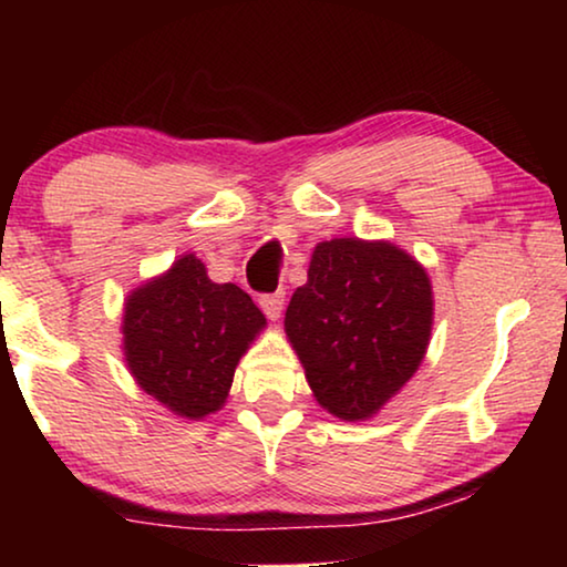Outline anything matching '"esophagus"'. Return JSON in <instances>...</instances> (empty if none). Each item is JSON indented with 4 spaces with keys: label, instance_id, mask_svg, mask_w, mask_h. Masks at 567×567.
<instances>
[{
    "label": "esophagus",
    "instance_id": "1",
    "mask_svg": "<svg viewBox=\"0 0 567 567\" xmlns=\"http://www.w3.org/2000/svg\"><path fill=\"white\" fill-rule=\"evenodd\" d=\"M260 309L266 312L268 320H278V317H281V309H284V291L266 293V297H260Z\"/></svg>",
    "mask_w": 567,
    "mask_h": 567
}]
</instances>
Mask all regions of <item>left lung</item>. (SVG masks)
<instances>
[{"label": "left lung", "mask_w": 567, "mask_h": 567, "mask_svg": "<svg viewBox=\"0 0 567 567\" xmlns=\"http://www.w3.org/2000/svg\"><path fill=\"white\" fill-rule=\"evenodd\" d=\"M284 330L315 400L340 421H369L425 359L431 278L386 239H324L307 284L293 291Z\"/></svg>", "instance_id": "left-lung-1"}]
</instances>
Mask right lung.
Instances as JSON below:
<instances>
[{
    "label": "right lung",
    "instance_id": "add662e5",
    "mask_svg": "<svg viewBox=\"0 0 567 567\" xmlns=\"http://www.w3.org/2000/svg\"><path fill=\"white\" fill-rule=\"evenodd\" d=\"M266 317L235 284H214L185 252L123 301V355L134 382L185 421L224 408L235 369Z\"/></svg>",
    "mask_w": 567,
    "mask_h": 567
}]
</instances>
